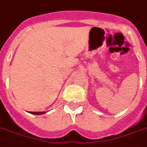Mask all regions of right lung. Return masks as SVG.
<instances>
[{
    "label": "right lung",
    "instance_id": "1",
    "mask_svg": "<svg viewBox=\"0 0 147 147\" xmlns=\"http://www.w3.org/2000/svg\"><path fill=\"white\" fill-rule=\"evenodd\" d=\"M30 113L35 114V115H42V114L45 113V112H30Z\"/></svg>",
    "mask_w": 147,
    "mask_h": 147
}]
</instances>
